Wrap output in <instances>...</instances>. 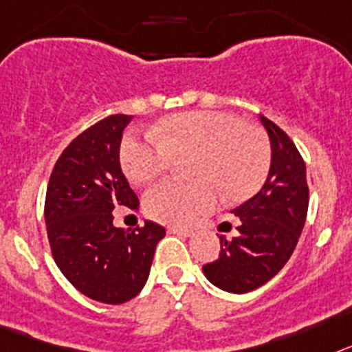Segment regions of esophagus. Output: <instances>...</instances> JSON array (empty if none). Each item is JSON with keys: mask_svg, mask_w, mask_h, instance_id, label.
I'll return each instance as SVG.
<instances>
[{"mask_svg": "<svg viewBox=\"0 0 352 352\" xmlns=\"http://www.w3.org/2000/svg\"><path fill=\"white\" fill-rule=\"evenodd\" d=\"M168 232H170V234L184 235V237H189V235L193 234V230H191V228H182V227H170L168 228Z\"/></svg>", "mask_w": 352, "mask_h": 352, "instance_id": "34e87169", "label": "esophagus"}]
</instances>
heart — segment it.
Masks as SVG:
<instances>
[{"label":"heart","instance_id":"b5f03b06","mask_svg":"<svg viewBox=\"0 0 352 352\" xmlns=\"http://www.w3.org/2000/svg\"><path fill=\"white\" fill-rule=\"evenodd\" d=\"M155 136L127 134L120 164L127 179L145 184L166 173L173 161L188 164L191 184L161 182L143 197L146 216L170 225H189L214 209L218 194L228 204L248 200L264 186L271 145L258 127L225 111H186L163 118Z\"/></svg>","mask_w":352,"mask_h":352}]
</instances>
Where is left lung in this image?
<instances>
[{"mask_svg":"<svg viewBox=\"0 0 352 352\" xmlns=\"http://www.w3.org/2000/svg\"><path fill=\"white\" fill-rule=\"evenodd\" d=\"M271 140V168L253 198L234 209L241 219L234 237L219 235L221 252L204 274L219 289L244 294L269 282L287 264L308 212L305 161L294 142L274 122L262 117Z\"/></svg>","mask_w":352,"mask_h":352,"instance_id":"left-lung-1","label":"left lung"}]
</instances>
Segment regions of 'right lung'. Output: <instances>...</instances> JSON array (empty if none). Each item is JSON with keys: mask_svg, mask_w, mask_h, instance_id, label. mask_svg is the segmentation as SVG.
Segmentation results:
<instances>
[{"mask_svg": "<svg viewBox=\"0 0 352 352\" xmlns=\"http://www.w3.org/2000/svg\"><path fill=\"white\" fill-rule=\"evenodd\" d=\"M131 118L111 115L72 140L58 157L45 193L54 262L81 294L108 305L138 296L166 234L152 221L133 230L113 225L115 207H140L120 168L122 133Z\"/></svg>", "mask_w": 352, "mask_h": 352, "instance_id": "add662e5", "label": "right lung"}]
</instances>
